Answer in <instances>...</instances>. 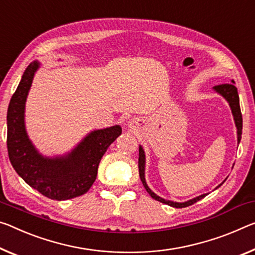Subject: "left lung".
<instances>
[{
  "instance_id": "left-lung-1",
  "label": "left lung",
  "mask_w": 255,
  "mask_h": 255,
  "mask_svg": "<svg viewBox=\"0 0 255 255\" xmlns=\"http://www.w3.org/2000/svg\"><path fill=\"white\" fill-rule=\"evenodd\" d=\"M232 83L233 84L226 83V84L217 85V86L213 87V90H215L218 93V94H220L222 98H225L226 101H227V102L229 103V107H230V109H232V113L234 116V120H235V125H236V128H237V143L240 144L241 138H242V129H243V118H242V112H241V107H240V96H238L237 88L234 86L235 82L232 80ZM138 169H139L140 180H142L145 189H146L147 193L149 194V195H151V197H153V199L156 200V201L161 202V203L168 204V205H170V207H173V208H186V207H189V205H192L194 203H196L197 201H200L201 199H203V197L208 195V194H202V195L195 197V199H192V200H189L187 202H183V203H179V202H172V201H169V200H164V199H162V197L157 196L154 192H152L151 189H149V187L146 184V181H145V153H144L143 147L140 146V145H139V154H138ZM226 179H227V178H226ZM219 186H218V187H219Z\"/></svg>"
}]
</instances>
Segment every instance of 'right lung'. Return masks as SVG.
Returning <instances> with one entry per match:
<instances>
[{
    "label": "right lung",
    "instance_id": "right-lung-1",
    "mask_svg": "<svg viewBox=\"0 0 255 255\" xmlns=\"http://www.w3.org/2000/svg\"><path fill=\"white\" fill-rule=\"evenodd\" d=\"M39 62L27 67L7 108L6 145L9 159L26 183L51 200L74 199L86 193L98 176L100 161L121 135L116 126L91 131L71 152L55 157L43 156L31 143L25 127V104Z\"/></svg>",
    "mask_w": 255,
    "mask_h": 255
}]
</instances>
